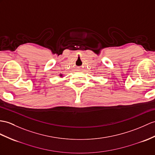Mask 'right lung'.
Here are the masks:
<instances>
[{"instance_id":"1","label":"right lung","mask_w":155,"mask_h":155,"mask_svg":"<svg viewBox=\"0 0 155 155\" xmlns=\"http://www.w3.org/2000/svg\"><path fill=\"white\" fill-rule=\"evenodd\" d=\"M60 76H62V74H60Z\"/></svg>"}]
</instances>
